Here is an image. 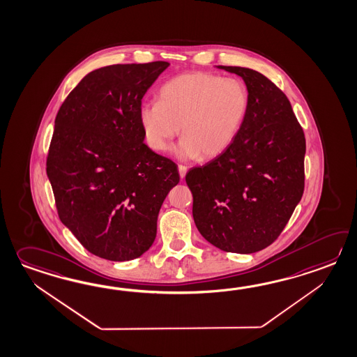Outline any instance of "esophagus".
Instances as JSON below:
<instances>
[{
	"mask_svg": "<svg viewBox=\"0 0 357 357\" xmlns=\"http://www.w3.org/2000/svg\"><path fill=\"white\" fill-rule=\"evenodd\" d=\"M178 172H179L181 178H184L185 174H187V172H188V167H184V165H179V167H178Z\"/></svg>",
	"mask_w": 357,
	"mask_h": 357,
	"instance_id": "obj_1",
	"label": "esophagus"
}]
</instances>
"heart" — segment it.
Returning a JSON list of instances; mask_svg holds the SVG:
<instances>
[{"label":"heart","mask_w":357,"mask_h":357,"mask_svg":"<svg viewBox=\"0 0 357 357\" xmlns=\"http://www.w3.org/2000/svg\"><path fill=\"white\" fill-rule=\"evenodd\" d=\"M160 101L143 102L139 121L152 150L165 151L179 133L175 155L182 160L214 159L229 149L245 123L247 87L236 78L185 73L165 82Z\"/></svg>","instance_id":"obj_1"}]
</instances>
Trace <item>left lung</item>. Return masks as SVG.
<instances>
[{"mask_svg": "<svg viewBox=\"0 0 357 357\" xmlns=\"http://www.w3.org/2000/svg\"><path fill=\"white\" fill-rule=\"evenodd\" d=\"M218 68L245 82L246 119L229 149L190 169L185 182L202 237L222 251L252 254L279 237L301 201L306 141L291 102L271 80L248 68Z\"/></svg>", "mask_w": 357, "mask_h": 357, "instance_id": "8db88e82", "label": "left lung"}]
</instances>
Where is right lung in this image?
Wrapping results in <instances>:
<instances>
[{
    "instance_id": "add662e5",
    "label": "right lung",
    "mask_w": 357,
    "mask_h": 357,
    "mask_svg": "<svg viewBox=\"0 0 357 357\" xmlns=\"http://www.w3.org/2000/svg\"><path fill=\"white\" fill-rule=\"evenodd\" d=\"M170 63H116L88 73L63 101L47 156L59 218L91 254L142 256L178 167L144 144L139 107Z\"/></svg>"
}]
</instances>
